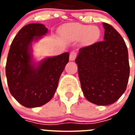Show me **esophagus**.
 Segmentation results:
<instances>
[{"label":"esophagus","mask_w":135,"mask_h":135,"mask_svg":"<svg viewBox=\"0 0 135 135\" xmlns=\"http://www.w3.org/2000/svg\"><path fill=\"white\" fill-rule=\"evenodd\" d=\"M76 56H77V54L75 52H71L70 53L69 55V60L70 61H74V59H76Z\"/></svg>","instance_id":"34e87169"}]
</instances>
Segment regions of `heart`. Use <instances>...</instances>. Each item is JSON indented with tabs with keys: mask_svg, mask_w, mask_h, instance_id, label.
Returning a JSON list of instances; mask_svg holds the SVG:
<instances>
[{
	"mask_svg": "<svg viewBox=\"0 0 135 135\" xmlns=\"http://www.w3.org/2000/svg\"><path fill=\"white\" fill-rule=\"evenodd\" d=\"M61 31L67 38L73 41L82 38L83 43L88 45L95 43L100 36V31L98 27L78 23L66 24L62 28Z\"/></svg>",
	"mask_w": 135,
	"mask_h": 135,
	"instance_id": "obj_1",
	"label": "heart"
}]
</instances>
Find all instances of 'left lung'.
<instances>
[{
    "label": "left lung",
    "mask_w": 135,
    "mask_h": 135,
    "mask_svg": "<svg viewBox=\"0 0 135 135\" xmlns=\"http://www.w3.org/2000/svg\"><path fill=\"white\" fill-rule=\"evenodd\" d=\"M102 24L104 41L80 48L75 61L85 97L105 106L115 102L126 91L130 66L123 38L113 26Z\"/></svg>",
    "instance_id": "8db88e82"
}]
</instances>
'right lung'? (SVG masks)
I'll use <instances>...</instances> for the list:
<instances>
[{
	"label": "right lung",
	"instance_id": "add662e5",
	"mask_svg": "<svg viewBox=\"0 0 135 135\" xmlns=\"http://www.w3.org/2000/svg\"><path fill=\"white\" fill-rule=\"evenodd\" d=\"M47 31L42 24H27L16 35L8 52L5 74L9 92L27 108L43 106L52 98L59 77L69 62V52L34 61L33 43Z\"/></svg>",
	"mask_w": 135,
	"mask_h": 135
}]
</instances>
